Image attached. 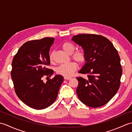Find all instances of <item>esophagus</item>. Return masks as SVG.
I'll return each instance as SVG.
<instances>
[{
  "mask_svg": "<svg viewBox=\"0 0 132 132\" xmlns=\"http://www.w3.org/2000/svg\"><path fill=\"white\" fill-rule=\"evenodd\" d=\"M71 79V78H70V77H64V79H65V80H70Z\"/></svg>",
  "mask_w": 132,
  "mask_h": 132,
  "instance_id": "esophagus-1",
  "label": "esophagus"
}]
</instances>
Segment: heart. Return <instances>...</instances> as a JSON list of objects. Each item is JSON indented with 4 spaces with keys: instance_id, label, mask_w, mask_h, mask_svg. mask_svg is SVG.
Instances as JSON below:
<instances>
[{
    "instance_id": "obj_1",
    "label": "heart",
    "mask_w": 132,
    "mask_h": 132,
    "mask_svg": "<svg viewBox=\"0 0 132 132\" xmlns=\"http://www.w3.org/2000/svg\"><path fill=\"white\" fill-rule=\"evenodd\" d=\"M62 48L66 53L71 55V58L74 61L79 64H82L86 61V53L82 50H78L74 52L75 46L70 42H65L62 45ZM54 52H52L50 54V60L52 61L54 57ZM77 69V64L74 62L65 64H62L56 69L57 73L62 75L64 77H69L74 73Z\"/></svg>"
}]
</instances>
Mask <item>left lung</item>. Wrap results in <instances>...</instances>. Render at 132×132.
Here are the masks:
<instances>
[{
	"mask_svg": "<svg viewBox=\"0 0 132 132\" xmlns=\"http://www.w3.org/2000/svg\"><path fill=\"white\" fill-rule=\"evenodd\" d=\"M71 40L82 46L86 63L79 73L87 78H77V94L80 100L90 107H100L107 103L120 86L122 68L120 58L113 44L103 36L79 34Z\"/></svg>",
	"mask_w": 132,
	"mask_h": 132,
	"instance_id": "left-lung-1",
	"label": "left lung"
}]
</instances>
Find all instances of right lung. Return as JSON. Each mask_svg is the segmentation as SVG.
<instances>
[{"label": "right lung", "instance_id": "obj_1", "mask_svg": "<svg viewBox=\"0 0 132 132\" xmlns=\"http://www.w3.org/2000/svg\"><path fill=\"white\" fill-rule=\"evenodd\" d=\"M54 38L28 41L13 57L11 77L19 98L29 107L43 109L51 105L57 97L63 77L56 75L44 83V76L51 77L54 71L50 65L49 50Z\"/></svg>", "mask_w": 132, "mask_h": 132}]
</instances>
